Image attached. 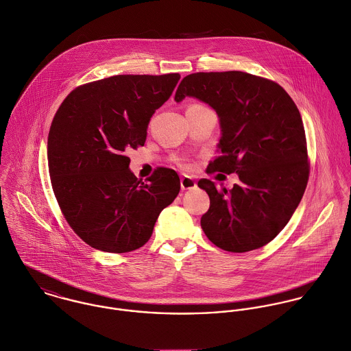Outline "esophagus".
<instances>
[{
  "label": "esophagus",
  "mask_w": 351,
  "mask_h": 351,
  "mask_svg": "<svg viewBox=\"0 0 351 351\" xmlns=\"http://www.w3.org/2000/svg\"><path fill=\"white\" fill-rule=\"evenodd\" d=\"M180 187H182V190H194L197 187V183L193 178L183 176L180 180Z\"/></svg>",
  "instance_id": "1"
}]
</instances>
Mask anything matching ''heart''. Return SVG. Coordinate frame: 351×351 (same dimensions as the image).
I'll list each match as a JSON object with an SVG mask.
<instances>
[{"instance_id":"heart-1","label":"heart","mask_w":351,"mask_h":351,"mask_svg":"<svg viewBox=\"0 0 351 351\" xmlns=\"http://www.w3.org/2000/svg\"><path fill=\"white\" fill-rule=\"evenodd\" d=\"M193 107H194V106H193Z\"/></svg>"}]
</instances>
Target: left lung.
Listing matches in <instances>:
<instances>
[{"mask_svg": "<svg viewBox=\"0 0 351 351\" xmlns=\"http://www.w3.org/2000/svg\"><path fill=\"white\" fill-rule=\"evenodd\" d=\"M195 97L217 112L219 156L208 172L237 173L232 190L201 179L210 198L201 226L214 245L247 252L270 243L297 209L309 176L300 111L274 81L244 71L186 75L175 101Z\"/></svg>", "mask_w": 351, "mask_h": 351, "instance_id": "obj_1", "label": "left lung"}]
</instances>
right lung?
<instances>
[{
  "label": "right lung",
  "instance_id": "add662e5",
  "mask_svg": "<svg viewBox=\"0 0 351 351\" xmlns=\"http://www.w3.org/2000/svg\"><path fill=\"white\" fill-rule=\"evenodd\" d=\"M179 80V73L112 75L75 88L58 108L47 140L51 186L88 245L111 254L140 248L178 197L175 171L158 168L143 183L126 150L143 146L152 115Z\"/></svg>",
  "mask_w": 351,
  "mask_h": 351
}]
</instances>
